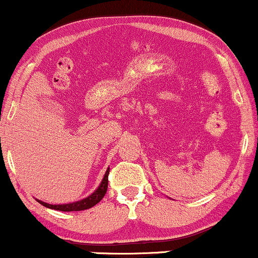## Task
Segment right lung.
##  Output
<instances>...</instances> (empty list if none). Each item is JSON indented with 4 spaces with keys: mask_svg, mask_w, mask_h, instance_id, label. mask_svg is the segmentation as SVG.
Segmentation results:
<instances>
[{
    "mask_svg": "<svg viewBox=\"0 0 258 258\" xmlns=\"http://www.w3.org/2000/svg\"><path fill=\"white\" fill-rule=\"evenodd\" d=\"M108 176H109V168L106 170L104 178H103L102 183H100V185L98 186V189H97L93 194H91L88 198H86V199H82L80 201H76V203L63 204V205H51V204L43 203V201L41 200H37V201L41 204V205L48 207V209H53V210H57V211H63V212L82 211V210L91 209V207L97 205V204L104 198L106 190H108Z\"/></svg>",
    "mask_w": 258,
    "mask_h": 258,
    "instance_id": "right-lung-1",
    "label": "right lung"
}]
</instances>
